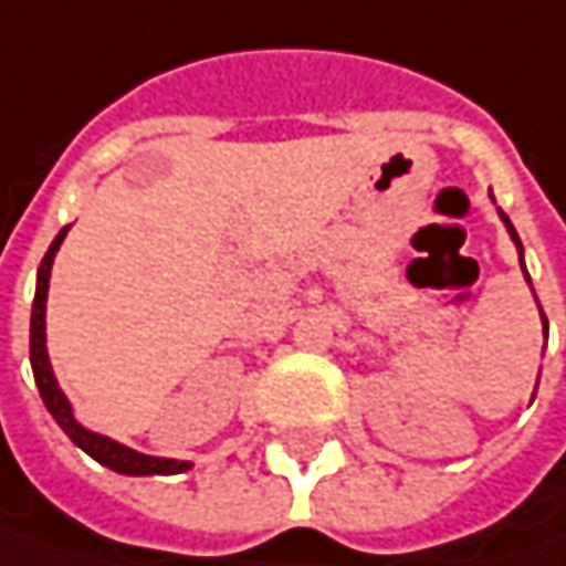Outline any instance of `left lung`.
Returning <instances> with one entry per match:
<instances>
[{
	"label": "left lung",
	"mask_w": 566,
	"mask_h": 566,
	"mask_svg": "<svg viewBox=\"0 0 566 566\" xmlns=\"http://www.w3.org/2000/svg\"><path fill=\"white\" fill-rule=\"evenodd\" d=\"M490 198H493V191H490ZM500 217H503V223H506V230H510V237H513L515 250H518V262H522V243H518V233H515V227L510 223V217L500 211ZM522 272H525V262H522ZM525 279H528V272H525ZM542 323H545V336H548V319H545V314H542Z\"/></svg>",
	"instance_id": "left-lung-1"
}]
</instances>
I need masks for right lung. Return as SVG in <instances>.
Masks as SVG:
<instances>
[{
	"label": "right lung",
	"instance_id": "1",
	"mask_svg": "<svg viewBox=\"0 0 566 566\" xmlns=\"http://www.w3.org/2000/svg\"><path fill=\"white\" fill-rule=\"evenodd\" d=\"M70 227H63L56 233V240L51 243L48 255L41 259V269H38V291H34V307H31V368H34V381H38V390H41V400L44 407L51 410V416L56 419V426L85 451L92 454L98 464L112 468L117 474H130V478H147V474H182L191 468V461H172V458H153V454H140V451L127 449L108 436H98L92 429H85L76 422L73 416V407L66 400V394L60 390V384L53 378L51 358H48V323H44V314H48V287H51V265L53 255L60 250L63 237H66Z\"/></svg>",
	"mask_w": 566,
	"mask_h": 566
}]
</instances>
